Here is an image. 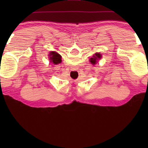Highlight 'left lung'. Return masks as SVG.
<instances>
[{
  "instance_id": "obj_1",
  "label": "left lung",
  "mask_w": 148,
  "mask_h": 148,
  "mask_svg": "<svg viewBox=\"0 0 148 148\" xmlns=\"http://www.w3.org/2000/svg\"><path fill=\"white\" fill-rule=\"evenodd\" d=\"M101 54H100L99 53H95V56H92V57H91V58L89 59V61L91 62V63L92 64H95L97 63V62L98 61L99 59H101Z\"/></svg>"
}]
</instances>
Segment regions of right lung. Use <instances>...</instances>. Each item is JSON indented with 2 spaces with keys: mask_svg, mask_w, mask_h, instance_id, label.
Returning a JSON list of instances; mask_svg holds the SVG:
<instances>
[{
  "mask_svg": "<svg viewBox=\"0 0 148 148\" xmlns=\"http://www.w3.org/2000/svg\"><path fill=\"white\" fill-rule=\"evenodd\" d=\"M49 60L50 62H53L55 64H57L61 63V56L60 55L57 53L56 51H51L49 52Z\"/></svg>",
  "mask_w": 148,
  "mask_h": 148,
  "instance_id": "right-lung-1",
  "label": "right lung"
}]
</instances>
